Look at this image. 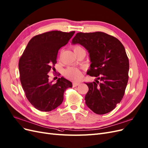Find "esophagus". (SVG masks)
Returning a JSON list of instances; mask_svg holds the SVG:
<instances>
[{"instance_id":"1","label":"esophagus","mask_w":148,"mask_h":148,"mask_svg":"<svg viewBox=\"0 0 148 148\" xmlns=\"http://www.w3.org/2000/svg\"><path fill=\"white\" fill-rule=\"evenodd\" d=\"M79 84H80L79 83H73V87H76V86H78Z\"/></svg>"}]
</instances>
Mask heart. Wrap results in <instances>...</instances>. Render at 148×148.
<instances>
[{"label": "heart", "mask_w": 148, "mask_h": 148, "mask_svg": "<svg viewBox=\"0 0 148 148\" xmlns=\"http://www.w3.org/2000/svg\"><path fill=\"white\" fill-rule=\"evenodd\" d=\"M72 48L75 54L81 51H84V49L78 45H73ZM64 75L68 79L73 81H78L82 78L83 74L79 69L70 67L64 70Z\"/></svg>", "instance_id": "1"}]
</instances>
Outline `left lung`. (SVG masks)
Wrapping results in <instances>:
<instances>
[{"mask_svg":"<svg viewBox=\"0 0 148 148\" xmlns=\"http://www.w3.org/2000/svg\"><path fill=\"white\" fill-rule=\"evenodd\" d=\"M76 43L88 51L91 64L88 74L97 77L86 83L89 88L86 104L96 114L108 113L121 102L128 83L129 61L124 46L102 32H78L72 40V44Z\"/></svg>","mask_w":148,"mask_h":148,"instance_id":"obj_1","label":"left lung"}]
</instances>
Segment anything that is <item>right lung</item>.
Masks as SVG:
<instances>
[{
    "mask_svg": "<svg viewBox=\"0 0 148 148\" xmlns=\"http://www.w3.org/2000/svg\"><path fill=\"white\" fill-rule=\"evenodd\" d=\"M75 32L53 30L35 35L19 59L23 89L29 102L40 111L56 108L62 103L64 91L72 87V83L63 77L55 84L49 82L48 73L54 70L59 49L68 43Z\"/></svg>",
    "mask_w": 148,
    "mask_h": 148,
    "instance_id": "obj_1",
    "label": "right lung"
}]
</instances>
